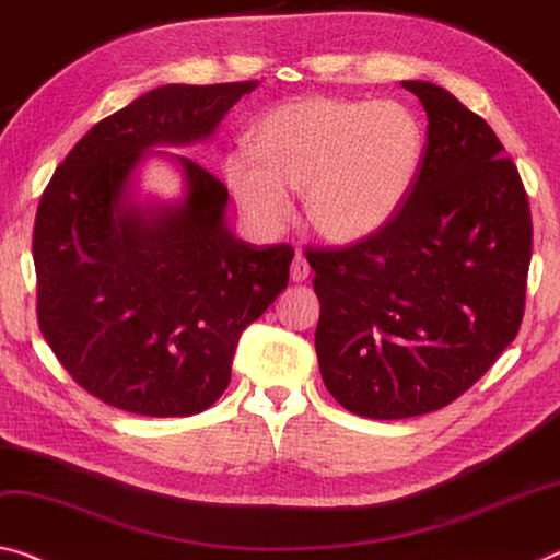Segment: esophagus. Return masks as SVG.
I'll list each match as a JSON object with an SVG mask.
<instances>
[{
    "instance_id": "obj_1",
    "label": "esophagus",
    "mask_w": 560,
    "mask_h": 560,
    "mask_svg": "<svg viewBox=\"0 0 560 560\" xmlns=\"http://www.w3.org/2000/svg\"><path fill=\"white\" fill-rule=\"evenodd\" d=\"M308 273H312V266H308L304 254H296L294 261H291V279L294 281H306Z\"/></svg>"
}]
</instances>
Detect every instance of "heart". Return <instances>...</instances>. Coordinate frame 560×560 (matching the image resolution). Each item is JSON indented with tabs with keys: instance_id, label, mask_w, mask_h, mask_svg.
<instances>
[{
	"instance_id": "heart-1",
	"label": "heart",
	"mask_w": 560,
	"mask_h": 560,
	"mask_svg": "<svg viewBox=\"0 0 560 560\" xmlns=\"http://www.w3.org/2000/svg\"><path fill=\"white\" fill-rule=\"evenodd\" d=\"M421 152L419 121L401 104L304 96L266 114L252 131V154H229L224 176L238 207L264 229L289 219V189H304L314 232L346 244L396 214Z\"/></svg>"
}]
</instances>
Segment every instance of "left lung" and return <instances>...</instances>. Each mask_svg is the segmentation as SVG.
Here are the masks:
<instances>
[{
	"label": "left lung",
	"instance_id": "8db88e82",
	"mask_svg": "<svg viewBox=\"0 0 560 560\" xmlns=\"http://www.w3.org/2000/svg\"><path fill=\"white\" fill-rule=\"evenodd\" d=\"M425 135L406 201L349 246H308L316 357L346 411L411 419L468 392L516 339L530 264L528 197L493 129L454 94L404 82Z\"/></svg>",
	"mask_w": 560,
	"mask_h": 560
}]
</instances>
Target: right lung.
<instances>
[{"mask_svg":"<svg viewBox=\"0 0 560 560\" xmlns=\"http://www.w3.org/2000/svg\"><path fill=\"white\" fill-rule=\"evenodd\" d=\"M259 82L166 84L77 141L42 194L32 254L44 341L86 394L139 416L207 411L244 328L289 283L294 248L226 229V186L179 156V207L127 203L147 149L214 135Z\"/></svg>","mask_w":560,"mask_h":560,"instance_id":"1","label":"right lung"}]
</instances>
